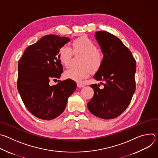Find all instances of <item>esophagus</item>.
Listing matches in <instances>:
<instances>
[{"instance_id":"1","label":"esophagus","mask_w":158,"mask_h":158,"mask_svg":"<svg viewBox=\"0 0 158 158\" xmlns=\"http://www.w3.org/2000/svg\"><path fill=\"white\" fill-rule=\"evenodd\" d=\"M77 85L78 87H83L85 86V85H84L83 84H82V83H77Z\"/></svg>"}]
</instances>
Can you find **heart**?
Masks as SVG:
<instances>
[{
  "label": "heart",
  "instance_id": "heart-1",
  "mask_svg": "<svg viewBox=\"0 0 158 158\" xmlns=\"http://www.w3.org/2000/svg\"><path fill=\"white\" fill-rule=\"evenodd\" d=\"M73 49L74 53L84 54L80 67H71L64 73L66 79L76 82H81L88 77L93 71H98L103 62L102 54L98 51L96 45L87 37H82L73 42ZM73 56L72 49L65 45L60 48L58 57L60 63L65 67H68ZM90 68L91 69H89Z\"/></svg>",
  "mask_w": 158,
  "mask_h": 158
}]
</instances>
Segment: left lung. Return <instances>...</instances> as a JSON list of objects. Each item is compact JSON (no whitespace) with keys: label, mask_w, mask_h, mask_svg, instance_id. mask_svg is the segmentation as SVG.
Listing matches in <instances>:
<instances>
[{"label":"left lung","mask_w":158,"mask_h":158,"mask_svg":"<svg viewBox=\"0 0 158 158\" xmlns=\"http://www.w3.org/2000/svg\"><path fill=\"white\" fill-rule=\"evenodd\" d=\"M94 37L103 54V62L94 78L104 81L92 84L94 94L87 103L89 110L104 119H114L126 109L136 89V63L131 52L115 35L97 31Z\"/></svg>","instance_id":"left-lung-1"}]
</instances>
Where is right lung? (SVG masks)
Returning <instances> with one entry per match:
<instances>
[{
  "instance_id": "right-lung-1",
  "label": "right lung",
  "mask_w": 158,
  "mask_h": 158,
  "mask_svg": "<svg viewBox=\"0 0 158 158\" xmlns=\"http://www.w3.org/2000/svg\"><path fill=\"white\" fill-rule=\"evenodd\" d=\"M70 40L54 34L45 35L29 46L19 61L18 91L28 110L39 119L51 120L62 114L76 89L71 79L49 85L51 79L59 78L63 72L58 53Z\"/></svg>"
}]
</instances>
